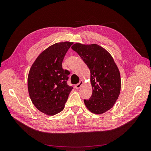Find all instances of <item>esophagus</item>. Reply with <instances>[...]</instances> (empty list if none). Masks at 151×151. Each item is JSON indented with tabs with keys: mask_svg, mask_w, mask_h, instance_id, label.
Here are the masks:
<instances>
[{
	"mask_svg": "<svg viewBox=\"0 0 151 151\" xmlns=\"http://www.w3.org/2000/svg\"><path fill=\"white\" fill-rule=\"evenodd\" d=\"M83 83H84L83 81V80H81V81H80V82H79V83L78 84H76V85H75V88H76V89H79V88H81V86L83 84Z\"/></svg>",
	"mask_w": 151,
	"mask_h": 151,
	"instance_id": "esophagus-1",
	"label": "esophagus"
}]
</instances>
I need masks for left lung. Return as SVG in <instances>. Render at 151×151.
Returning a JSON list of instances; mask_svg holds the SVG:
<instances>
[{
	"instance_id": "8db88e82",
	"label": "left lung",
	"mask_w": 151,
	"mask_h": 151,
	"mask_svg": "<svg viewBox=\"0 0 151 151\" xmlns=\"http://www.w3.org/2000/svg\"><path fill=\"white\" fill-rule=\"evenodd\" d=\"M89 67L93 93L84 99L86 106L95 114L111 109L120 93L121 78L113 58L106 50L96 44L76 43L72 47Z\"/></svg>"
}]
</instances>
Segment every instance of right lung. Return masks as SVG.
<instances>
[{
    "instance_id": "add662e5",
    "label": "right lung",
    "mask_w": 151,
    "mask_h": 151,
    "mask_svg": "<svg viewBox=\"0 0 151 151\" xmlns=\"http://www.w3.org/2000/svg\"><path fill=\"white\" fill-rule=\"evenodd\" d=\"M73 43L61 42L49 47L32 65L28 74L30 98L41 112L54 115L62 111L73 89L67 84L70 72L63 69L62 62Z\"/></svg>"
}]
</instances>
